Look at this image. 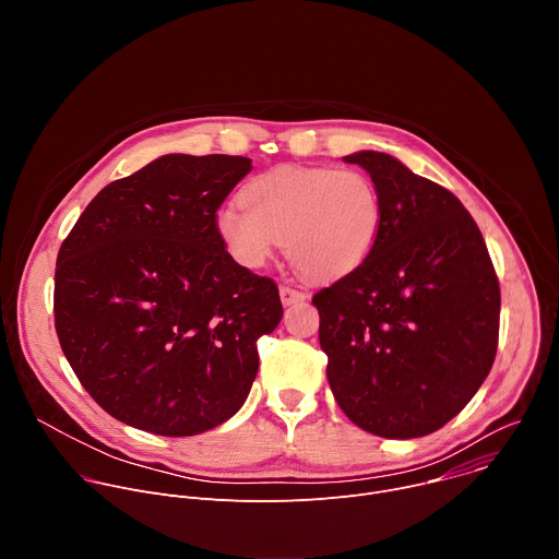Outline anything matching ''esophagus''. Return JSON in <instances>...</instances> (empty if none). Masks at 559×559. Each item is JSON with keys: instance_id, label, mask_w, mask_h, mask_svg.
I'll return each mask as SVG.
<instances>
[{"instance_id": "34e87169", "label": "esophagus", "mask_w": 559, "mask_h": 559, "mask_svg": "<svg viewBox=\"0 0 559 559\" xmlns=\"http://www.w3.org/2000/svg\"><path fill=\"white\" fill-rule=\"evenodd\" d=\"M278 294H281V302H283V305H294V302H300V300L307 298L305 292L292 289V287H287V285H281V287H278Z\"/></svg>"}]
</instances>
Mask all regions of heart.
I'll return each mask as SVG.
<instances>
[{
	"label": "heart",
	"instance_id": "b5f03b06",
	"mask_svg": "<svg viewBox=\"0 0 559 559\" xmlns=\"http://www.w3.org/2000/svg\"><path fill=\"white\" fill-rule=\"evenodd\" d=\"M241 203L246 211L229 205L216 214V231L246 270L263 267L285 241L300 272L336 281L371 257L382 229L380 192L356 168L281 166L254 177Z\"/></svg>",
	"mask_w": 559,
	"mask_h": 559
}]
</instances>
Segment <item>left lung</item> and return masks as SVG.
Here are the masks:
<instances>
[{"label": "left lung", "instance_id": "1", "mask_svg": "<svg viewBox=\"0 0 559 559\" xmlns=\"http://www.w3.org/2000/svg\"><path fill=\"white\" fill-rule=\"evenodd\" d=\"M376 183L382 229L371 257L313 296L328 380L345 416L391 440L438 431L489 376L500 285L485 238L442 186L395 156H345Z\"/></svg>", "mask_w": 559, "mask_h": 559}]
</instances>
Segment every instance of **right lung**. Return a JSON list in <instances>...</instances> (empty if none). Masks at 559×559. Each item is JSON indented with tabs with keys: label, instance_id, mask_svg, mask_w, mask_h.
<instances>
[{
	"label": "right lung",
	"instance_id": "obj_1",
	"mask_svg": "<svg viewBox=\"0 0 559 559\" xmlns=\"http://www.w3.org/2000/svg\"><path fill=\"white\" fill-rule=\"evenodd\" d=\"M252 170L229 154H164L106 186L61 243L55 328L112 418L197 436L243 407L257 341L283 318L278 287L238 265L216 210Z\"/></svg>",
	"mask_w": 559,
	"mask_h": 559
}]
</instances>
